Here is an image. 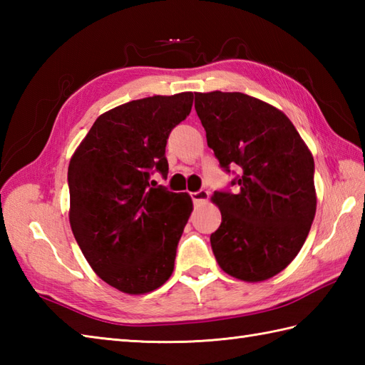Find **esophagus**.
Instances as JSON below:
<instances>
[{
  "label": "esophagus",
  "mask_w": 365,
  "mask_h": 365,
  "mask_svg": "<svg viewBox=\"0 0 365 365\" xmlns=\"http://www.w3.org/2000/svg\"><path fill=\"white\" fill-rule=\"evenodd\" d=\"M208 196H210V195H208L207 190H199V191H196V192H191V199H192V202H195L196 205L207 202Z\"/></svg>",
  "instance_id": "34e87169"
}]
</instances>
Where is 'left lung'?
Wrapping results in <instances>:
<instances>
[{
	"instance_id": "8db88e82",
	"label": "left lung",
	"mask_w": 365,
	"mask_h": 365,
	"mask_svg": "<svg viewBox=\"0 0 365 365\" xmlns=\"http://www.w3.org/2000/svg\"><path fill=\"white\" fill-rule=\"evenodd\" d=\"M195 108L221 168L240 166L216 191L221 226L210 235L224 273L245 282L276 276L297 257L311 230L317 192L314 157L287 115L242 92H196Z\"/></svg>"
}]
</instances>
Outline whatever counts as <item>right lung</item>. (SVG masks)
Instances as JSON below:
<instances>
[{"mask_svg": "<svg viewBox=\"0 0 365 365\" xmlns=\"http://www.w3.org/2000/svg\"><path fill=\"white\" fill-rule=\"evenodd\" d=\"M192 92L153 96L98 115L68 163V221L100 279L119 292L157 290L174 271L177 245L192 212L188 192L155 188L168 175L170 130L187 119Z\"/></svg>", "mask_w": 365, "mask_h": 365, "instance_id": "1", "label": "right lung"}]
</instances>
